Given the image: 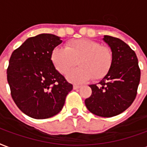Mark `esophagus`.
I'll return each mask as SVG.
<instances>
[{"mask_svg":"<svg viewBox=\"0 0 147 147\" xmlns=\"http://www.w3.org/2000/svg\"><path fill=\"white\" fill-rule=\"evenodd\" d=\"M80 87H81V86H79V85H74L73 86L74 90H77V89H79Z\"/></svg>","mask_w":147,"mask_h":147,"instance_id":"obj_1","label":"esophagus"}]
</instances>
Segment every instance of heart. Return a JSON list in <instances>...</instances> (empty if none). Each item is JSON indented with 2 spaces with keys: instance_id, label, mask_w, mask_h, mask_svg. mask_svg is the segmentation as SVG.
Returning a JSON list of instances; mask_svg holds the SVG:
<instances>
[{
  "instance_id": "obj_1",
  "label": "heart",
  "mask_w": 147,
  "mask_h": 147,
  "mask_svg": "<svg viewBox=\"0 0 147 147\" xmlns=\"http://www.w3.org/2000/svg\"><path fill=\"white\" fill-rule=\"evenodd\" d=\"M51 60L56 70L65 75L77 64L79 68L71 71L67 79L81 83L92 77L94 80L104 78L112 67L114 56L111 49L94 40L79 39L68 41L65 48L55 47Z\"/></svg>"
}]
</instances>
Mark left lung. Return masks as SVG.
Listing matches in <instances>:
<instances>
[{
	"instance_id": "obj_1",
	"label": "left lung",
	"mask_w": 147,
	"mask_h": 147,
	"mask_svg": "<svg viewBox=\"0 0 147 147\" xmlns=\"http://www.w3.org/2000/svg\"><path fill=\"white\" fill-rule=\"evenodd\" d=\"M113 52L112 67L98 85H90L92 94L85 104L90 112L110 118L125 111L134 101L140 81V69L134 51L120 39L104 36Z\"/></svg>"
}]
</instances>
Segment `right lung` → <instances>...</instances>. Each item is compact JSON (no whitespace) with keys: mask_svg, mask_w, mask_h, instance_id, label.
<instances>
[{"mask_svg":"<svg viewBox=\"0 0 147 147\" xmlns=\"http://www.w3.org/2000/svg\"><path fill=\"white\" fill-rule=\"evenodd\" d=\"M61 42L55 35H37L28 38L10 57L7 79L11 95L17 107L32 118L58 114L73 88L51 60L52 51Z\"/></svg>","mask_w":147,"mask_h":147,"instance_id":"add662e5","label":"right lung"}]
</instances>
